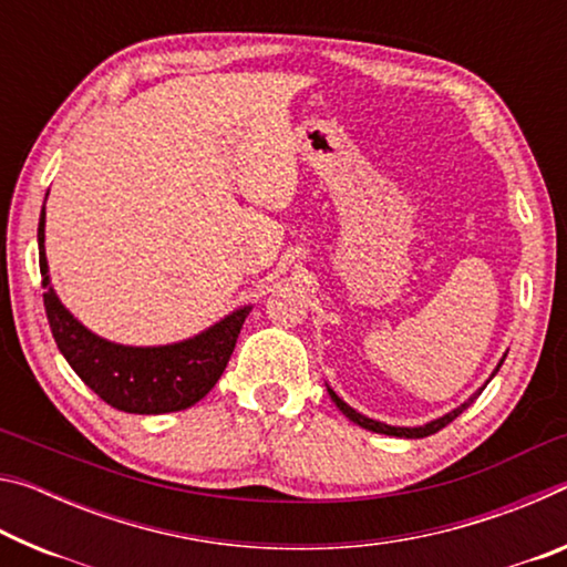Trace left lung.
<instances>
[{"instance_id":"left-lung-1","label":"left lung","mask_w":567,"mask_h":567,"mask_svg":"<svg viewBox=\"0 0 567 567\" xmlns=\"http://www.w3.org/2000/svg\"><path fill=\"white\" fill-rule=\"evenodd\" d=\"M503 360H505V354H503ZM503 360L501 362H497V368H495V372L497 370H501V364H503ZM495 372H493V375H491V380L495 378ZM491 380H487V382H491ZM487 382H485V385H487ZM485 385L483 388H480L477 392H475V395H470L465 402H463V405H460V408H455V410H450L447 412V415H443V417H437V420H430V422H425V425H420V427H395V425H385V422H380V420H372V417H364V415H360V412L358 410H352L350 405H348V402H344V400H340L338 395H334V390L328 385V392H330V398H332V402H334V405H338L340 408V412H342V415L344 417H350L352 422H354V425H360V427H364V430H372V433H380V435H392V437H427V435H435L437 433V430H443L445 425H450V422H453L457 415H460V412H463L465 408H470V402H475L477 400V395H480V392H483L485 390Z\"/></svg>"}]
</instances>
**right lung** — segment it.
<instances>
[{"label":"right lung","instance_id":"right-lung-1","mask_svg":"<svg viewBox=\"0 0 567 567\" xmlns=\"http://www.w3.org/2000/svg\"><path fill=\"white\" fill-rule=\"evenodd\" d=\"M37 243H40L44 310L56 348L84 385L97 392L107 405L134 415H162V412L192 408L217 385L252 305L237 307L213 328L182 342L157 344V348L110 342L84 328L54 292L44 252V207L37 227Z\"/></svg>","mask_w":567,"mask_h":567}]
</instances>
